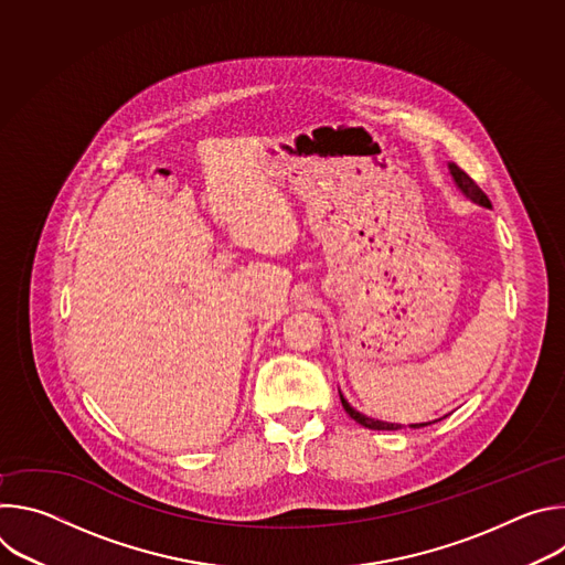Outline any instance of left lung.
Wrapping results in <instances>:
<instances>
[{"instance_id": "left-lung-1", "label": "left lung", "mask_w": 565, "mask_h": 565, "mask_svg": "<svg viewBox=\"0 0 565 565\" xmlns=\"http://www.w3.org/2000/svg\"><path fill=\"white\" fill-rule=\"evenodd\" d=\"M449 172H451V177H454V181H456V185L462 190V194L465 196H469L471 201H476V203H480V205H486V207H492V203H490V199L486 196V192H482L456 163H449ZM340 399H342V407H344V412L355 420V423H360L362 427H366V429H375V431H395V429H402V425H393V423H382V420H373V418H366V416H362L360 412H355L349 402L344 399V395L340 393ZM425 425H431V423H423V425H412L414 429H420V427H425Z\"/></svg>"}]
</instances>
